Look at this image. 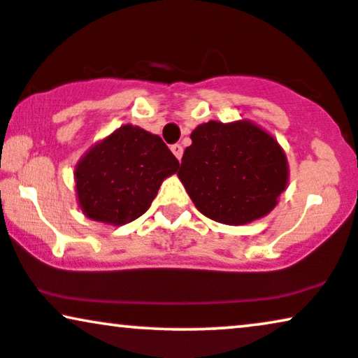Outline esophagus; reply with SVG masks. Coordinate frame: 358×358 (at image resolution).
Listing matches in <instances>:
<instances>
[{
	"label": "esophagus",
	"mask_w": 358,
	"mask_h": 358,
	"mask_svg": "<svg viewBox=\"0 0 358 358\" xmlns=\"http://www.w3.org/2000/svg\"><path fill=\"white\" fill-rule=\"evenodd\" d=\"M171 152H173V155L178 158V160H182V155H183V147L180 145V143H175V145H171Z\"/></svg>",
	"instance_id": "obj_1"
}]
</instances>
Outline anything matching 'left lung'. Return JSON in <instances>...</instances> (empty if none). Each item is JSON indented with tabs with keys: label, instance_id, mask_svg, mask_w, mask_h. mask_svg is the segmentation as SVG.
<instances>
[{
	"label": "left lung",
	"instance_id": "1",
	"mask_svg": "<svg viewBox=\"0 0 358 358\" xmlns=\"http://www.w3.org/2000/svg\"><path fill=\"white\" fill-rule=\"evenodd\" d=\"M178 178L198 208L213 221L246 224L266 216L287 187L282 148L250 120H210L193 130Z\"/></svg>",
	"mask_w": 358,
	"mask_h": 358
}]
</instances>
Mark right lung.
Masks as SVG:
<instances>
[{"label": "right lung", "instance_id": "add662e5", "mask_svg": "<svg viewBox=\"0 0 358 358\" xmlns=\"http://www.w3.org/2000/svg\"><path fill=\"white\" fill-rule=\"evenodd\" d=\"M158 135L130 124L96 143L76 165V192L87 218L120 226L150 208L166 176L178 170Z\"/></svg>", "mask_w": 358, "mask_h": 358}]
</instances>
